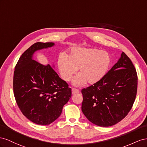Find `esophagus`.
<instances>
[{"mask_svg": "<svg viewBox=\"0 0 147 147\" xmlns=\"http://www.w3.org/2000/svg\"><path fill=\"white\" fill-rule=\"evenodd\" d=\"M79 92V90L77 89H75V88H73L72 89V94H78Z\"/></svg>", "mask_w": 147, "mask_h": 147, "instance_id": "34e87169", "label": "esophagus"}]
</instances>
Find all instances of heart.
I'll return each instance as SVG.
<instances>
[{
  "label": "heart",
  "instance_id": "1",
  "mask_svg": "<svg viewBox=\"0 0 147 147\" xmlns=\"http://www.w3.org/2000/svg\"><path fill=\"white\" fill-rule=\"evenodd\" d=\"M110 63V56L106 52L90 48H74L68 56L60 55L57 65L60 76L65 81H69L78 68L79 74L73 83L79 86L86 82H98L107 73Z\"/></svg>",
  "mask_w": 147,
  "mask_h": 147
}]
</instances>
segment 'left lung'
<instances>
[{
  "mask_svg": "<svg viewBox=\"0 0 147 147\" xmlns=\"http://www.w3.org/2000/svg\"><path fill=\"white\" fill-rule=\"evenodd\" d=\"M135 67L126 54L100 80L81 90L82 111L87 119L109 127L124 119L131 110L137 90Z\"/></svg>",
  "mask_w": 147,
  "mask_h": 147,
  "instance_id": "obj_1",
  "label": "left lung"
}]
</instances>
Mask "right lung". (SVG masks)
Wrapping results in <instances>:
<instances>
[{
    "label": "right lung",
    "instance_id": "obj_1",
    "mask_svg": "<svg viewBox=\"0 0 147 147\" xmlns=\"http://www.w3.org/2000/svg\"><path fill=\"white\" fill-rule=\"evenodd\" d=\"M54 45L53 42L32 45L20 57L14 71L13 86L16 103L24 116L39 125H49L55 121L71 97V89L52 67L32 58L37 50Z\"/></svg>",
    "mask_w": 147,
    "mask_h": 147
}]
</instances>
